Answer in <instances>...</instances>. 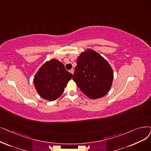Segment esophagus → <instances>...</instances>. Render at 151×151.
I'll return each mask as SVG.
<instances>
[{
	"instance_id": "1",
	"label": "esophagus",
	"mask_w": 151,
	"mask_h": 151,
	"mask_svg": "<svg viewBox=\"0 0 151 151\" xmlns=\"http://www.w3.org/2000/svg\"><path fill=\"white\" fill-rule=\"evenodd\" d=\"M70 73H71V74H73V73H74V70H73V68L71 69V70H70Z\"/></svg>"
}]
</instances>
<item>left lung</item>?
Returning <instances> with one entry per match:
<instances>
[{
  "label": "left lung",
  "mask_w": 151,
  "mask_h": 151,
  "mask_svg": "<svg viewBox=\"0 0 151 151\" xmlns=\"http://www.w3.org/2000/svg\"><path fill=\"white\" fill-rule=\"evenodd\" d=\"M73 80L83 93L92 99L104 97L112 86L113 70L97 52L88 49L76 60Z\"/></svg>",
  "instance_id": "obj_1"
}]
</instances>
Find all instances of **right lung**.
Listing matches in <instances>:
<instances>
[{"mask_svg":"<svg viewBox=\"0 0 151 151\" xmlns=\"http://www.w3.org/2000/svg\"><path fill=\"white\" fill-rule=\"evenodd\" d=\"M73 77L64 65L55 58L47 61L34 77V85L43 99L54 101L63 94L68 82Z\"/></svg>","mask_w":151,"mask_h":151,"instance_id":"right-lung-1","label":"right lung"}]
</instances>
